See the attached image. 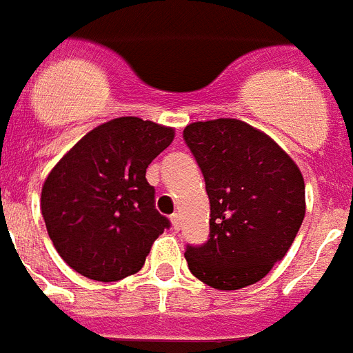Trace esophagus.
Instances as JSON below:
<instances>
[{
    "instance_id": "esophagus-1",
    "label": "esophagus",
    "mask_w": 353,
    "mask_h": 353,
    "mask_svg": "<svg viewBox=\"0 0 353 353\" xmlns=\"http://www.w3.org/2000/svg\"><path fill=\"white\" fill-rule=\"evenodd\" d=\"M171 223H173V229H174V231H179V229H180V216H179V212H173V214H171Z\"/></svg>"
}]
</instances>
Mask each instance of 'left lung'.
<instances>
[{
	"instance_id": "1",
	"label": "left lung",
	"mask_w": 353,
	"mask_h": 353,
	"mask_svg": "<svg viewBox=\"0 0 353 353\" xmlns=\"http://www.w3.org/2000/svg\"><path fill=\"white\" fill-rule=\"evenodd\" d=\"M183 141L211 203L208 241L185 247L189 270L218 290L249 287L283 260L301 227V171L270 137L236 119L193 122Z\"/></svg>"
}]
</instances>
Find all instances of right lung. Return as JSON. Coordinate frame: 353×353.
Instances as JSON below:
<instances>
[{"instance_id":"right-lung-1","label":"right lung","mask_w":353,"mask_h":353,"mask_svg":"<svg viewBox=\"0 0 353 353\" xmlns=\"http://www.w3.org/2000/svg\"><path fill=\"white\" fill-rule=\"evenodd\" d=\"M173 137L151 121L113 119L86 133L46 176V231L75 272L108 283L142 269L153 241L171 225L157 211L145 170Z\"/></svg>"}]
</instances>
